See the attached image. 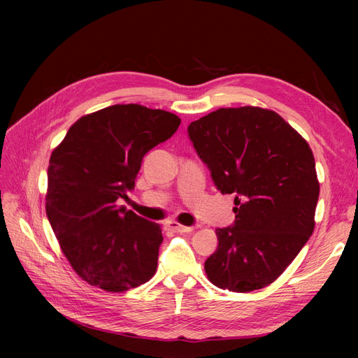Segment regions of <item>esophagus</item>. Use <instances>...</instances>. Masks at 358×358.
<instances>
[{"instance_id": "1", "label": "esophagus", "mask_w": 358, "mask_h": 358, "mask_svg": "<svg viewBox=\"0 0 358 358\" xmlns=\"http://www.w3.org/2000/svg\"><path fill=\"white\" fill-rule=\"evenodd\" d=\"M166 229L175 231V233H189L196 229V227H187V225H182V224L176 222V221H169V222H166Z\"/></svg>"}]
</instances>
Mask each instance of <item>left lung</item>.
<instances>
[{"instance_id":"left-lung-1","label":"left lung","mask_w":358,"mask_h":358,"mask_svg":"<svg viewBox=\"0 0 358 358\" xmlns=\"http://www.w3.org/2000/svg\"><path fill=\"white\" fill-rule=\"evenodd\" d=\"M216 188L236 194L234 227L218 229L206 259L210 282L251 292L284 273L315 229L320 196L312 149L276 112L225 107L188 127Z\"/></svg>"}]
</instances>
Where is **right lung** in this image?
<instances>
[{
  "label": "right lung",
  "instance_id": "obj_1",
  "mask_svg": "<svg viewBox=\"0 0 358 358\" xmlns=\"http://www.w3.org/2000/svg\"><path fill=\"white\" fill-rule=\"evenodd\" d=\"M180 117L140 104H115L76 121L53 149L46 213L61 251L80 279L109 292L155 275L159 224L116 209L148 150L176 133Z\"/></svg>",
  "mask_w": 358,
  "mask_h": 358
}]
</instances>
